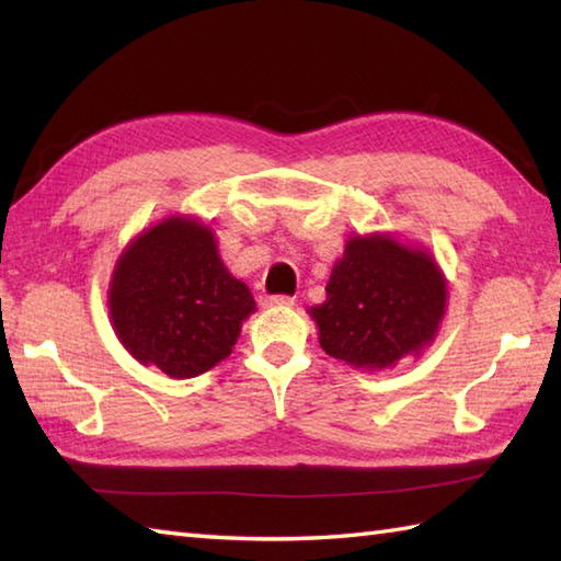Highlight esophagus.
Returning <instances> with one entry per match:
<instances>
[{
    "mask_svg": "<svg viewBox=\"0 0 561 561\" xmlns=\"http://www.w3.org/2000/svg\"><path fill=\"white\" fill-rule=\"evenodd\" d=\"M262 306H294V299L291 296H262L260 299Z\"/></svg>",
    "mask_w": 561,
    "mask_h": 561,
    "instance_id": "obj_1",
    "label": "esophagus"
}]
</instances>
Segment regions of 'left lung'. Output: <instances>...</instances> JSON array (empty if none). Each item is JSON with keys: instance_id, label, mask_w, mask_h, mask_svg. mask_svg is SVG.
Segmentation results:
<instances>
[{"instance_id": "obj_1", "label": "left lung", "mask_w": 561, "mask_h": 561, "mask_svg": "<svg viewBox=\"0 0 561 561\" xmlns=\"http://www.w3.org/2000/svg\"><path fill=\"white\" fill-rule=\"evenodd\" d=\"M446 284L426 248L392 233H356L332 265L325 301L308 316L325 354L364 371H383L436 340Z\"/></svg>"}]
</instances>
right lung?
Returning <instances> with one entry per match:
<instances>
[{"label":"right lung","mask_w":561,"mask_h":561,"mask_svg":"<svg viewBox=\"0 0 561 561\" xmlns=\"http://www.w3.org/2000/svg\"><path fill=\"white\" fill-rule=\"evenodd\" d=\"M108 313L117 340L141 366L195 378L231 354L255 299L226 270L209 226L171 214L117 257Z\"/></svg>","instance_id":"add662e5"}]
</instances>
